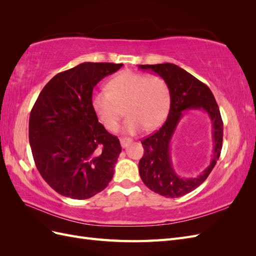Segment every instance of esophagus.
<instances>
[{
	"label": "esophagus",
	"instance_id": "34e87169",
	"mask_svg": "<svg viewBox=\"0 0 256 256\" xmlns=\"http://www.w3.org/2000/svg\"><path fill=\"white\" fill-rule=\"evenodd\" d=\"M120 145H122V147H124V148H125V147L128 145V144H130L131 142H132V140H131V138H120Z\"/></svg>",
	"mask_w": 256,
	"mask_h": 256
}]
</instances>
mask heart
I'll list each match as a JSON object with an SVG mask.
<instances>
[{"label": "heart", "instance_id": "1", "mask_svg": "<svg viewBox=\"0 0 256 256\" xmlns=\"http://www.w3.org/2000/svg\"><path fill=\"white\" fill-rule=\"evenodd\" d=\"M106 92L90 97V108L104 127L114 131L122 115L127 114L124 130L134 134L158 127L164 120L171 104V92L160 76L124 70L108 81Z\"/></svg>", "mask_w": 256, "mask_h": 256}]
</instances>
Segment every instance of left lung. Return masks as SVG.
Wrapping results in <instances>:
<instances>
[{"label": "left lung", "instance_id": "obj_1", "mask_svg": "<svg viewBox=\"0 0 256 256\" xmlns=\"http://www.w3.org/2000/svg\"><path fill=\"white\" fill-rule=\"evenodd\" d=\"M142 70H150L164 78L171 92V106L164 125L150 136L141 141L144 154L138 162L141 180L152 191L166 198H180L202 184L214 168L222 150L223 122L219 106L206 84L175 64L138 65ZM200 110L211 118L213 125L214 156L203 174L184 178L172 168L169 143L174 129L186 110Z\"/></svg>", "mask_w": 256, "mask_h": 256}]
</instances>
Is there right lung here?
I'll use <instances>...</instances> for the list:
<instances>
[{
  "mask_svg": "<svg viewBox=\"0 0 256 256\" xmlns=\"http://www.w3.org/2000/svg\"><path fill=\"white\" fill-rule=\"evenodd\" d=\"M122 66L88 62L60 72L30 111L28 138L36 168L60 196L90 198L112 180L122 146L98 122L90 97L96 84Z\"/></svg>",
  "mask_w": 256,
  "mask_h": 256,
  "instance_id": "right-lung-1",
  "label": "right lung"
}]
</instances>
